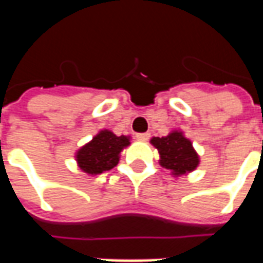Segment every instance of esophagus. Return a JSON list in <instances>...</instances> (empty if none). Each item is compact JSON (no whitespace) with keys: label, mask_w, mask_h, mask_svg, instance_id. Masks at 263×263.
Returning a JSON list of instances; mask_svg holds the SVG:
<instances>
[{"label":"esophagus","mask_w":263,"mask_h":263,"mask_svg":"<svg viewBox=\"0 0 263 263\" xmlns=\"http://www.w3.org/2000/svg\"><path fill=\"white\" fill-rule=\"evenodd\" d=\"M149 137H151V134H148V132H145V134H137L135 135L138 141H148Z\"/></svg>","instance_id":"1"}]
</instances>
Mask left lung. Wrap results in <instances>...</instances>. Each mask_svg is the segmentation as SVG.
<instances>
[{
  "mask_svg": "<svg viewBox=\"0 0 263 263\" xmlns=\"http://www.w3.org/2000/svg\"><path fill=\"white\" fill-rule=\"evenodd\" d=\"M151 143L159 151V163L166 169H171L175 176L193 172L198 166V155L193 143L182 132L173 131L167 137H155Z\"/></svg>",
  "mask_w": 263,
  "mask_h": 263,
  "instance_id": "obj_1",
  "label": "left lung"
}]
</instances>
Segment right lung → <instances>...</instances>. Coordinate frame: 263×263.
<instances>
[{
  "label": "right lung",
  "instance_id": "right-lung-1",
  "mask_svg": "<svg viewBox=\"0 0 263 263\" xmlns=\"http://www.w3.org/2000/svg\"><path fill=\"white\" fill-rule=\"evenodd\" d=\"M128 145L129 138L125 135L117 137L108 129L100 131L90 142L79 149L76 155L77 165L88 175H100L111 171L118 165L121 151Z\"/></svg>",
  "mask_w": 263,
  "mask_h": 263
}]
</instances>
